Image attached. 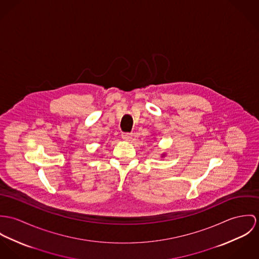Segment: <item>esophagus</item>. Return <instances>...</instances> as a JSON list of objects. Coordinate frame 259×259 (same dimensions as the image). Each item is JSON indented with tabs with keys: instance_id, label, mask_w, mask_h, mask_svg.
<instances>
[{
	"instance_id": "esophagus-1",
	"label": "esophagus",
	"mask_w": 259,
	"mask_h": 259,
	"mask_svg": "<svg viewBox=\"0 0 259 259\" xmlns=\"http://www.w3.org/2000/svg\"><path fill=\"white\" fill-rule=\"evenodd\" d=\"M121 137L125 141H130L133 138V134L132 133H122Z\"/></svg>"
}]
</instances>
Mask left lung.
Returning <instances> with one entry per match:
<instances>
[{"instance_id": "8db88e82", "label": "left lung", "mask_w": 259, "mask_h": 259, "mask_svg": "<svg viewBox=\"0 0 259 259\" xmlns=\"http://www.w3.org/2000/svg\"><path fill=\"white\" fill-rule=\"evenodd\" d=\"M163 156H164V155H163Z\"/></svg>"}]
</instances>
